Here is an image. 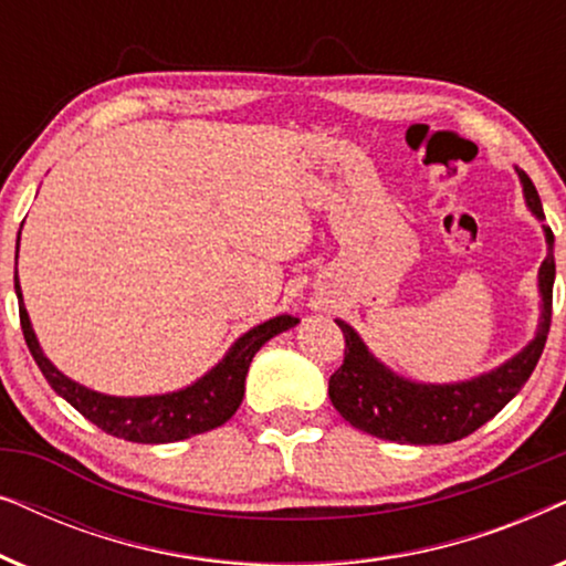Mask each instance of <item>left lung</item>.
Wrapping results in <instances>:
<instances>
[{
  "label": "left lung",
  "instance_id": "obj_1",
  "mask_svg": "<svg viewBox=\"0 0 566 566\" xmlns=\"http://www.w3.org/2000/svg\"><path fill=\"white\" fill-rule=\"evenodd\" d=\"M523 182V196L531 213L544 221L536 185L517 169ZM548 254L538 270L541 322L536 337L515 358L500 368L459 384H415L409 378L391 374L381 360H376L363 345L350 324L337 319L345 335V360L329 376V399L339 415L353 428L368 436L394 443L443 446L471 436L490 422L528 381L533 368L544 353L548 327H552V293H554V234L544 227Z\"/></svg>",
  "mask_w": 566,
  "mask_h": 566
}]
</instances>
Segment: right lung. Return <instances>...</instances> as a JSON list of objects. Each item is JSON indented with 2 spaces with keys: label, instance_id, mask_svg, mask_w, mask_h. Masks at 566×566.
<instances>
[{
  "label": "right lung",
  "instance_id": "add662e5",
  "mask_svg": "<svg viewBox=\"0 0 566 566\" xmlns=\"http://www.w3.org/2000/svg\"><path fill=\"white\" fill-rule=\"evenodd\" d=\"M20 247V234H18ZM14 293L20 301V327L25 335L28 350L33 355L38 368L51 384V389L64 397L76 412L95 422L107 436L130 440V443H175L200 432L219 428L237 412L244 397V378L250 370L254 353L268 343L270 337L281 335L298 324L296 316L281 314L265 324H258L231 345L219 366L208 370L203 378L190 384L188 389L172 394H157V397H107V394L92 391L87 386L72 381L53 363L45 358L38 337L30 324V316L22 304L20 281L14 275Z\"/></svg>",
  "mask_w": 566,
  "mask_h": 566
}]
</instances>
